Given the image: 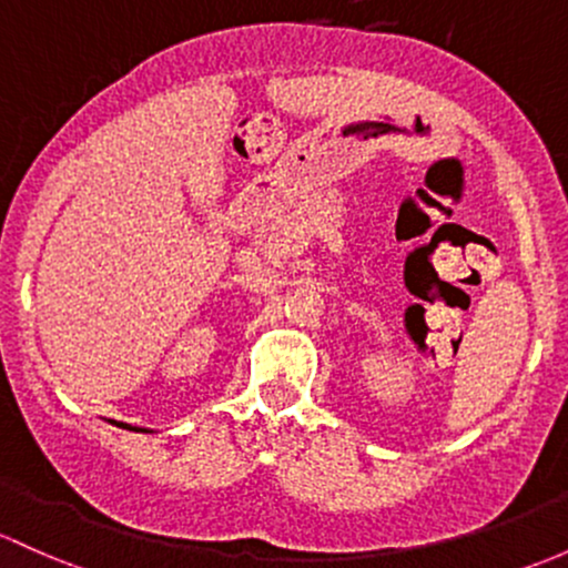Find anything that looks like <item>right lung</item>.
<instances>
[{"instance_id": "add662e5", "label": "right lung", "mask_w": 568, "mask_h": 568, "mask_svg": "<svg viewBox=\"0 0 568 568\" xmlns=\"http://www.w3.org/2000/svg\"><path fill=\"white\" fill-rule=\"evenodd\" d=\"M119 427H128V429H135V427H130V425H119ZM135 433H149V429H135Z\"/></svg>"}]
</instances>
